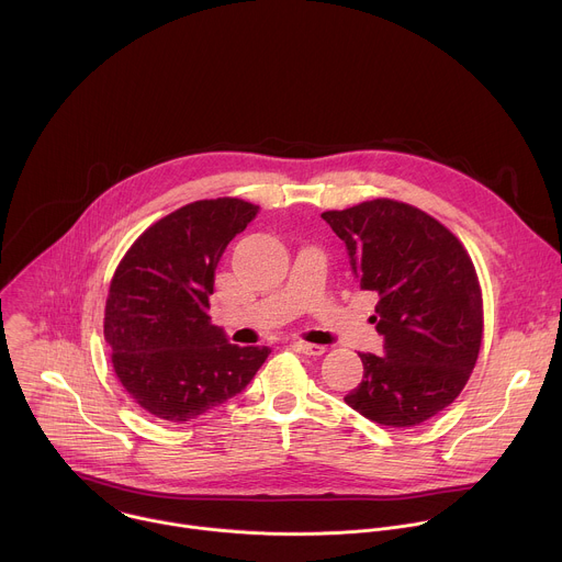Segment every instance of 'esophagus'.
<instances>
[{
    "label": "esophagus",
    "instance_id": "esophagus-1",
    "mask_svg": "<svg viewBox=\"0 0 562 562\" xmlns=\"http://www.w3.org/2000/svg\"><path fill=\"white\" fill-rule=\"evenodd\" d=\"M295 347H297L304 356H323V353L327 351L323 345H313V342H304V340L295 342Z\"/></svg>",
    "mask_w": 562,
    "mask_h": 562
}]
</instances>
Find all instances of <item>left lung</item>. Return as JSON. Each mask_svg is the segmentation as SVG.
<instances>
[{
    "label": "left lung",
    "instance_id": "1",
    "mask_svg": "<svg viewBox=\"0 0 562 562\" xmlns=\"http://www.w3.org/2000/svg\"><path fill=\"white\" fill-rule=\"evenodd\" d=\"M323 217L347 245L360 289L378 295L384 353H360L345 403L382 427H414L464 389L483 342V291L460 239L429 213L369 200Z\"/></svg>",
    "mask_w": 562,
    "mask_h": 562
}]
</instances>
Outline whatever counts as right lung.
I'll use <instances>...</instances> for the list:
<instances>
[{
    "label": "right lung",
    "mask_w": 562,
    "mask_h": 562,
    "mask_svg": "<svg viewBox=\"0 0 562 562\" xmlns=\"http://www.w3.org/2000/svg\"><path fill=\"white\" fill-rule=\"evenodd\" d=\"M258 206L198 200L150 224L120 260L104 308L117 380L144 412L189 423L243 391L269 347H237L211 325L215 269Z\"/></svg>",
    "instance_id": "add662e5"
}]
</instances>
